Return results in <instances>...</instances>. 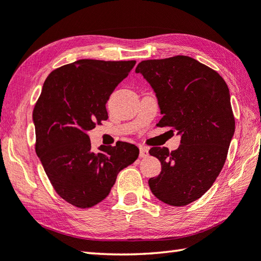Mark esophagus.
<instances>
[{
  "instance_id": "esophagus-1",
  "label": "esophagus",
  "mask_w": 261,
  "mask_h": 261,
  "mask_svg": "<svg viewBox=\"0 0 261 261\" xmlns=\"http://www.w3.org/2000/svg\"><path fill=\"white\" fill-rule=\"evenodd\" d=\"M139 156L140 158H147V156H148V148H147V147H145V146H140V148H139Z\"/></svg>"
}]
</instances>
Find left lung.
<instances>
[{
	"label": "left lung",
	"instance_id": "1",
	"mask_svg": "<svg viewBox=\"0 0 261 261\" xmlns=\"http://www.w3.org/2000/svg\"><path fill=\"white\" fill-rule=\"evenodd\" d=\"M136 73L154 89L161 118L181 136L179 148L153 147L162 170L150 178L151 193L160 201L184 206L196 201L219 176L235 131L229 90L219 74L188 56L144 60Z\"/></svg>",
	"mask_w": 261,
	"mask_h": 261
}]
</instances>
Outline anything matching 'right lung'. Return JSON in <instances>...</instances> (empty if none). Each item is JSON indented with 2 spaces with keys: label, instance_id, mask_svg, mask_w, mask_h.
<instances>
[{
  "label": "right lung",
  "instance_id": "right-lung-1",
  "mask_svg": "<svg viewBox=\"0 0 261 261\" xmlns=\"http://www.w3.org/2000/svg\"><path fill=\"white\" fill-rule=\"evenodd\" d=\"M135 60L81 59L49 74L33 111L35 150L52 187L66 202L87 209L110 194L118 172L138 159L135 145L91 150L87 132L108 118L106 102Z\"/></svg>",
  "mask_w": 261,
  "mask_h": 261
}]
</instances>
